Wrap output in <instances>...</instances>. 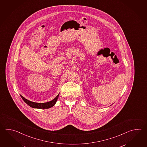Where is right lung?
<instances>
[{
    "mask_svg": "<svg viewBox=\"0 0 147 147\" xmlns=\"http://www.w3.org/2000/svg\"><path fill=\"white\" fill-rule=\"evenodd\" d=\"M59 96V94H58L55 98H54L53 100L45 102V103H38V102H34L31 101L27 100V99L25 98L24 97L20 95L23 100L25 101L26 103L28 105V106L32 107L33 108H37V109H48L53 107L56 103L57 99H58V97Z\"/></svg>",
    "mask_w": 147,
    "mask_h": 147,
    "instance_id": "1",
    "label": "right lung"
}]
</instances>
